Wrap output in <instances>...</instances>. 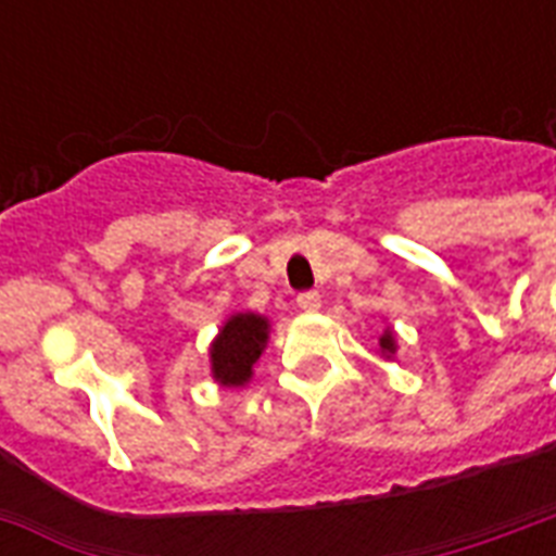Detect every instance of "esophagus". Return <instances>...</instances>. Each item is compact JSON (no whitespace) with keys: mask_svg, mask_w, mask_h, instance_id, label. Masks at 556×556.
I'll return each instance as SVG.
<instances>
[{"mask_svg":"<svg viewBox=\"0 0 556 556\" xmlns=\"http://www.w3.org/2000/svg\"><path fill=\"white\" fill-rule=\"evenodd\" d=\"M296 305H300L303 312H317V308L323 305L320 291H303V294L296 296Z\"/></svg>","mask_w":556,"mask_h":556,"instance_id":"34e87169","label":"esophagus"}]
</instances>
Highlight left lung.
I'll list each match as a JSON object with an SVG mask.
<instances>
[{
	"label": "left lung",
	"mask_w": 556,
	"mask_h": 556,
	"mask_svg": "<svg viewBox=\"0 0 556 556\" xmlns=\"http://www.w3.org/2000/svg\"><path fill=\"white\" fill-rule=\"evenodd\" d=\"M380 349H383V352H389V355H392V352H395V340H392V334H383V338H380Z\"/></svg>",
	"instance_id": "left-lung-1"
}]
</instances>
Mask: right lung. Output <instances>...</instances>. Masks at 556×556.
<instances>
[{"mask_svg":"<svg viewBox=\"0 0 556 556\" xmlns=\"http://www.w3.org/2000/svg\"><path fill=\"white\" fill-rule=\"evenodd\" d=\"M268 340V320L260 314H236L210 349L213 378L225 387H242L251 378L253 364L260 361L262 346Z\"/></svg>","mask_w":556,"mask_h":556,"instance_id":"obj_1","label":"right lung"}]
</instances>
